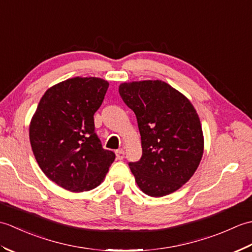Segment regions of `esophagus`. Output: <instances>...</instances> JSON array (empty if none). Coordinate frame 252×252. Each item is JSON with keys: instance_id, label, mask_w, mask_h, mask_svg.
Wrapping results in <instances>:
<instances>
[{"instance_id": "34e87169", "label": "esophagus", "mask_w": 252, "mask_h": 252, "mask_svg": "<svg viewBox=\"0 0 252 252\" xmlns=\"http://www.w3.org/2000/svg\"><path fill=\"white\" fill-rule=\"evenodd\" d=\"M116 156H117L118 160H122L123 158H125V152H123L122 149H120V151H117L116 152Z\"/></svg>"}]
</instances>
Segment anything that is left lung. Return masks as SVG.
I'll list each match as a JSON object with an SVG mask.
<instances>
[{
    "label": "left lung",
    "mask_w": 252,
    "mask_h": 252,
    "mask_svg": "<svg viewBox=\"0 0 252 252\" xmlns=\"http://www.w3.org/2000/svg\"><path fill=\"white\" fill-rule=\"evenodd\" d=\"M119 94L134 111L141 134L142 157L129 162L138 187L152 197L179 189L195 173L203 153L194 106L161 80L122 83Z\"/></svg>",
    "instance_id": "left-lung-1"
}]
</instances>
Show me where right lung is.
I'll return each instance as SVG.
<instances>
[{
    "instance_id": "add662e5",
    "label": "right lung",
    "mask_w": 252,
    "mask_h": 252,
    "mask_svg": "<svg viewBox=\"0 0 252 252\" xmlns=\"http://www.w3.org/2000/svg\"><path fill=\"white\" fill-rule=\"evenodd\" d=\"M108 82L76 77L42 96L29 129L36 162L51 181L71 191L91 190L103 182L116 155L101 146L94 114Z\"/></svg>"
}]
</instances>
